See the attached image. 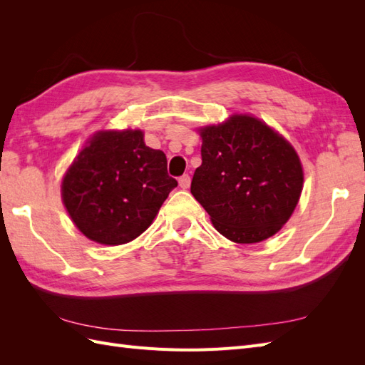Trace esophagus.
<instances>
[{"instance_id":"obj_1","label":"esophagus","mask_w":365,"mask_h":365,"mask_svg":"<svg viewBox=\"0 0 365 365\" xmlns=\"http://www.w3.org/2000/svg\"><path fill=\"white\" fill-rule=\"evenodd\" d=\"M178 182H180V187H181L182 190H187L190 187V176L189 175H182Z\"/></svg>"}]
</instances>
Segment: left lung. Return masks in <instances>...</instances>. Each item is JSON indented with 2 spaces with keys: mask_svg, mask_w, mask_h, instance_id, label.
Wrapping results in <instances>:
<instances>
[{
  "mask_svg": "<svg viewBox=\"0 0 365 365\" xmlns=\"http://www.w3.org/2000/svg\"><path fill=\"white\" fill-rule=\"evenodd\" d=\"M196 130L202 164L190 192L213 227L236 244H257L279 233L304 184L303 164L291 143L252 114H231Z\"/></svg>",
  "mask_w": 365,
  "mask_h": 365,
  "instance_id": "8db88e82",
  "label": "left lung"
}]
</instances>
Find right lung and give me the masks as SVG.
<instances>
[{
    "mask_svg": "<svg viewBox=\"0 0 365 365\" xmlns=\"http://www.w3.org/2000/svg\"><path fill=\"white\" fill-rule=\"evenodd\" d=\"M176 185L141 129H101L65 170L61 196L86 239L117 247L145 233Z\"/></svg>",
    "mask_w": 365,
    "mask_h": 365,
    "instance_id": "add662e5",
    "label": "right lung"
}]
</instances>
